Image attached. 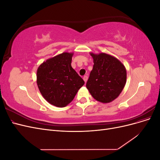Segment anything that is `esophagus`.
Returning <instances> with one entry per match:
<instances>
[{"label":"esophagus","mask_w":160,"mask_h":160,"mask_svg":"<svg viewBox=\"0 0 160 160\" xmlns=\"http://www.w3.org/2000/svg\"><path fill=\"white\" fill-rule=\"evenodd\" d=\"M88 77L87 76V75H85L83 77V80H84V81L85 82V83L87 82V81H88Z\"/></svg>","instance_id":"34e87169"}]
</instances>
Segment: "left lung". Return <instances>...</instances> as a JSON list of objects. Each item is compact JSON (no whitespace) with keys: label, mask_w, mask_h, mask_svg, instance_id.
Returning a JSON list of instances; mask_svg holds the SVG:
<instances>
[{"label":"left lung","mask_w":160,"mask_h":160,"mask_svg":"<svg viewBox=\"0 0 160 160\" xmlns=\"http://www.w3.org/2000/svg\"><path fill=\"white\" fill-rule=\"evenodd\" d=\"M93 67L86 84L93 98L99 102L110 103L122 93L126 83L127 72L117 58L105 52H90Z\"/></svg>","instance_id":"obj_1"}]
</instances>
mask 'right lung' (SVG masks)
<instances>
[{
    "instance_id": "1",
    "label": "right lung",
    "mask_w": 160,
    "mask_h": 160,
    "mask_svg": "<svg viewBox=\"0 0 160 160\" xmlns=\"http://www.w3.org/2000/svg\"><path fill=\"white\" fill-rule=\"evenodd\" d=\"M72 55L73 52H64L44 61L37 69V83L41 95L58 108L70 103L85 83L72 68Z\"/></svg>"
}]
</instances>
